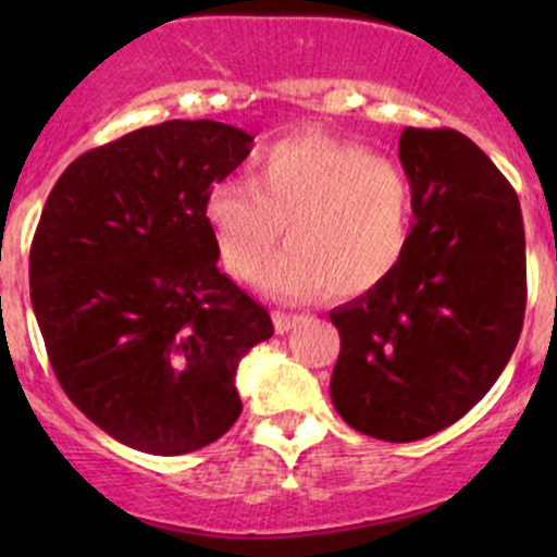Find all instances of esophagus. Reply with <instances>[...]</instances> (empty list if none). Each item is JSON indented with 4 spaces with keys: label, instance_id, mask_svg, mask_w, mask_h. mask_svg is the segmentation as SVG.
Returning a JSON list of instances; mask_svg holds the SVG:
<instances>
[{
    "label": "esophagus",
    "instance_id": "esophagus-1",
    "mask_svg": "<svg viewBox=\"0 0 557 557\" xmlns=\"http://www.w3.org/2000/svg\"><path fill=\"white\" fill-rule=\"evenodd\" d=\"M272 322H274V330H277V335H285V332H290L296 324L300 322V314H290V311H272Z\"/></svg>",
    "mask_w": 557,
    "mask_h": 557
}]
</instances>
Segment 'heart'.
<instances>
[{
    "label": "heart",
    "mask_w": 557,
    "mask_h": 557,
    "mask_svg": "<svg viewBox=\"0 0 557 557\" xmlns=\"http://www.w3.org/2000/svg\"><path fill=\"white\" fill-rule=\"evenodd\" d=\"M411 183L356 140L300 133L257 157V183L227 177L207 194V222L233 277H251L288 225L292 246L253 277L283 300L332 287L372 293L398 270L411 240Z\"/></svg>",
    "instance_id": "obj_1"
}]
</instances>
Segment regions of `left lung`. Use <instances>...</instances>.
Returning a JSON list of instances; mask_svg holds the SVG:
<instances>
[{
	"mask_svg": "<svg viewBox=\"0 0 557 557\" xmlns=\"http://www.w3.org/2000/svg\"><path fill=\"white\" fill-rule=\"evenodd\" d=\"M413 194L406 257L380 287L330 311L341 356L330 395L345 424L413 443L487 395L519 343L527 240L519 196L450 127H406Z\"/></svg>",
	"mask_w": 557,
	"mask_h": 557,
	"instance_id": "1",
	"label": "left lung"
}]
</instances>
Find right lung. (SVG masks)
Returning <instances> with one entry per match:
<instances>
[{"instance_id": "obj_1", "label": "right lung", "mask_w": 557, "mask_h": 557, "mask_svg": "<svg viewBox=\"0 0 557 557\" xmlns=\"http://www.w3.org/2000/svg\"><path fill=\"white\" fill-rule=\"evenodd\" d=\"M253 136L168 120L62 172L30 243V304L54 376L110 437L151 456L214 443L240 417L238 363L274 335L220 272L207 194Z\"/></svg>"}]
</instances>
